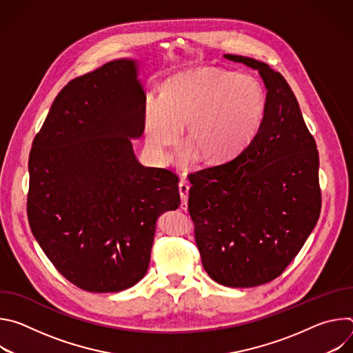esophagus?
I'll use <instances>...</instances> for the list:
<instances>
[{"label": "esophagus", "instance_id": "34e87169", "mask_svg": "<svg viewBox=\"0 0 353 353\" xmlns=\"http://www.w3.org/2000/svg\"><path fill=\"white\" fill-rule=\"evenodd\" d=\"M188 190H190L188 183H187V181H184V180H181V181L179 183V191H180V198H181V204H180V207H181V210H184V211L187 210Z\"/></svg>", "mask_w": 353, "mask_h": 353}]
</instances>
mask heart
I'll return each mask as SVG.
<instances>
[{"instance_id": "obj_1", "label": "heart", "mask_w": 353, "mask_h": 353, "mask_svg": "<svg viewBox=\"0 0 353 353\" xmlns=\"http://www.w3.org/2000/svg\"><path fill=\"white\" fill-rule=\"evenodd\" d=\"M268 109L263 82L250 74L201 67L181 71L161 86V97L149 99L145 109V139L159 161L184 125L180 159L196 155L221 165L239 157L261 131Z\"/></svg>"}]
</instances>
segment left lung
Masks as SVG:
<instances>
[{
    "mask_svg": "<svg viewBox=\"0 0 353 353\" xmlns=\"http://www.w3.org/2000/svg\"><path fill=\"white\" fill-rule=\"evenodd\" d=\"M223 57L259 71L267 117L239 157L190 174L188 212L207 274L223 286L253 288L285 271L319 221V150L279 72L254 59Z\"/></svg>",
    "mask_w": 353,
    "mask_h": 353,
    "instance_id": "1",
    "label": "left lung"
}]
</instances>
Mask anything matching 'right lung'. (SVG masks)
Returning <instances> with one entry per match:
<instances>
[{"label": "right lung", "mask_w": 353, "mask_h": 353, "mask_svg": "<svg viewBox=\"0 0 353 353\" xmlns=\"http://www.w3.org/2000/svg\"><path fill=\"white\" fill-rule=\"evenodd\" d=\"M145 103L138 63L110 61L63 88L32 143L30 230L57 271L88 292L139 282L158 218L180 205L179 177L134 154Z\"/></svg>", "instance_id": "add662e5"}]
</instances>
